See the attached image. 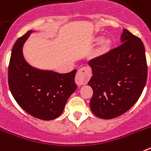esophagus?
<instances>
[{
  "label": "esophagus",
  "mask_w": 151,
  "mask_h": 151,
  "mask_svg": "<svg viewBox=\"0 0 151 151\" xmlns=\"http://www.w3.org/2000/svg\"><path fill=\"white\" fill-rule=\"evenodd\" d=\"M91 69L88 67L84 66L79 69L76 75L75 82L78 85H82L87 84L91 78Z\"/></svg>",
  "instance_id": "esophagus-1"
}]
</instances>
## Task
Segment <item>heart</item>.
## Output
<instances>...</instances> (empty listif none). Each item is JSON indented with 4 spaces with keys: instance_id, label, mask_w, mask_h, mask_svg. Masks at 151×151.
I'll return each mask as SVG.
<instances>
[{
    "instance_id": "obj_1",
    "label": "heart",
    "mask_w": 151,
    "mask_h": 151,
    "mask_svg": "<svg viewBox=\"0 0 151 151\" xmlns=\"http://www.w3.org/2000/svg\"><path fill=\"white\" fill-rule=\"evenodd\" d=\"M112 41L110 38H104L101 44V47H100V51L101 53H104V52H106L108 49L110 48V46H111Z\"/></svg>"
}]
</instances>
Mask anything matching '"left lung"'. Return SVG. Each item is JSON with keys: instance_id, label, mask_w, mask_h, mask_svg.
<instances>
[{"instance_id": "obj_1", "label": "left lung", "mask_w": 151, "mask_h": 151, "mask_svg": "<svg viewBox=\"0 0 151 151\" xmlns=\"http://www.w3.org/2000/svg\"><path fill=\"white\" fill-rule=\"evenodd\" d=\"M121 40L122 45L88 63L93 74L88 83L93 90L91 110L104 119L127 112L139 99L147 78L142 41L127 29Z\"/></svg>"}]
</instances>
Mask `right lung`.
I'll return each instance as SVG.
<instances>
[{
    "label": "right lung",
    "instance_id": "add662e5",
    "mask_svg": "<svg viewBox=\"0 0 151 151\" xmlns=\"http://www.w3.org/2000/svg\"><path fill=\"white\" fill-rule=\"evenodd\" d=\"M31 33L28 31L13 45L8 66L9 88L17 104L29 115L52 120L62 114L68 98L76 89L77 70L60 74L29 66L22 56V46Z\"/></svg>",
    "mask_w": 151,
    "mask_h": 151
}]
</instances>
